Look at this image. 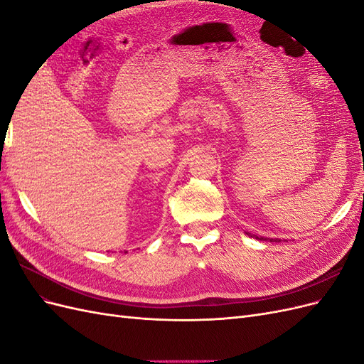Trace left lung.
Returning a JSON list of instances; mask_svg holds the SVG:
<instances>
[{"instance_id":"8db88e82","label":"left lung","mask_w":364,"mask_h":364,"mask_svg":"<svg viewBox=\"0 0 364 364\" xmlns=\"http://www.w3.org/2000/svg\"><path fill=\"white\" fill-rule=\"evenodd\" d=\"M257 238H258V237H257ZM259 240H262V241H264V240H267V238H262V237H261ZM270 241H273V240H270ZM274 241H277V240H274Z\"/></svg>"}]
</instances>
